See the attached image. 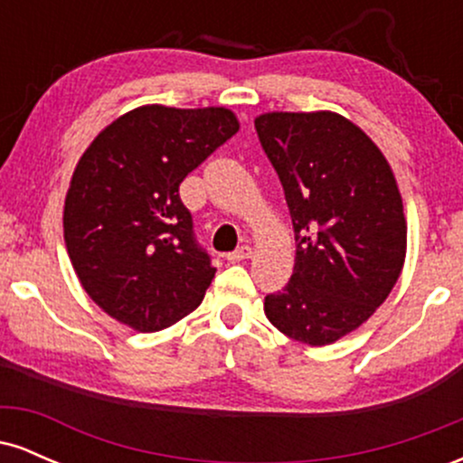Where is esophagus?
Wrapping results in <instances>:
<instances>
[{"label":"esophagus","instance_id":"esophagus-1","mask_svg":"<svg viewBox=\"0 0 463 463\" xmlns=\"http://www.w3.org/2000/svg\"><path fill=\"white\" fill-rule=\"evenodd\" d=\"M250 257H252V248L250 246H241V248H237L235 252L226 254V259L231 263H239V261H243V259H250Z\"/></svg>","mask_w":463,"mask_h":463}]
</instances>
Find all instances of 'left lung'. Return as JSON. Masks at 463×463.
<instances>
[{
	"label": "left lung",
	"instance_id": "left-lung-1",
	"mask_svg": "<svg viewBox=\"0 0 463 463\" xmlns=\"http://www.w3.org/2000/svg\"><path fill=\"white\" fill-rule=\"evenodd\" d=\"M254 128L296 235L294 274L265 296V316L287 337L326 346L368 320L401 276L407 226L394 174L342 115L268 113Z\"/></svg>",
	"mask_w": 463,
	"mask_h": 463
}]
</instances>
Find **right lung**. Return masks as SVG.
<instances>
[{"mask_svg": "<svg viewBox=\"0 0 463 463\" xmlns=\"http://www.w3.org/2000/svg\"><path fill=\"white\" fill-rule=\"evenodd\" d=\"M239 130L228 109L141 106L95 137L65 200V243L84 291L154 333L189 316L215 268L180 183Z\"/></svg>", "mask_w": 463, "mask_h": 463, "instance_id": "obj_1", "label": "right lung"}]
</instances>
